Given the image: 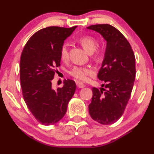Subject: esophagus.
<instances>
[{
	"mask_svg": "<svg viewBox=\"0 0 154 154\" xmlns=\"http://www.w3.org/2000/svg\"><path fill=\"white\" fill-rule=\"evenodd\" d=\"M76 84H77V86L79 88H83L85 87V85L83 82H80V81H77V82H76Z\"/></svg>",
	"mask_w": 154,
	"mask_h": 154,
	"instance_id": "obj_1",
	"label": "esophagus"
}]
</instances>
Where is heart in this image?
<instances>
[{
  "label": "heart",
  "instance_id": "1",
  "mask_svg": "<svg viewBox=\"0 0 154 154\" xmlns=\"http://www.w3.org/2000/svg\"><path fill=\"white\" fill-rule=\"evenodd\" d=\"M78 41L83 47V48L88 53H92L93 51H94L97 46V44H98L96 39L93 37L90 36V35L81 37L80 38H79ZM61 58L63 60H66L68 58V47L66 44H64L61 48ZM93 72V69L91 67L76 66L72 68L69 74L72 77L79 79V80L88 81Z\"/></svg>",
  "mask_w": 154,
  "mask_h": 154
}]
</instances>
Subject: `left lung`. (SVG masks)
<instances>
[{
    "mask_svg": "<svg viewBox=\"0 0 154 154\" xmlns=\"http://www.w3.org/2000/svg\"><path fill=\"white\" fill-rule=\"evenodd\" d=\"M88 29L98 32L106 41L105 54L98 78L104 84L92 88L89 104L92 119L101 125L116 122L125 111L131 95L135 78V58L130 44L113 26L95 24Z\"/></svg>",
    "mask_w": 154,
    "mask_h": 154,
    "instance_id": "8db88e82",
    "label": "left lung"
}]
</instances>
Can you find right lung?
<instances>
[{
    "label": "right lung",
    "mask_w": 154,
    "mask_h": 154,
    "mask_svg": "<svg viewBox=\"0 0 154 154\" xmlns=\"http://www.w3.org/2000/svg\"><path fill=\"white\" fill-rule=\"evenodd\" d=\"M77 26L70 28L48 26L35 32L21 55L20 82L23 98L39 122L51 125L59 122L75 92V82L65 79L63 86L54 91L51 81L60 66L64 40Z\"/></svg>",
    "instance_id": "1"
}]
</instances>
